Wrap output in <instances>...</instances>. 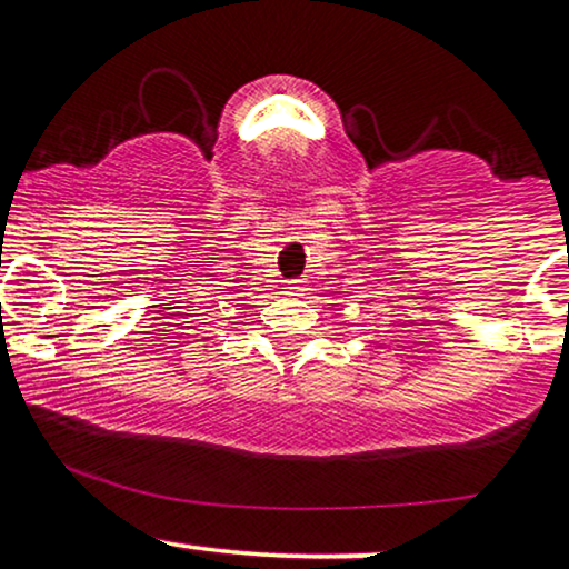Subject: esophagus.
<instances>
[{
	"instance_id": "1",
	"label": "esophagus",
	"mask_w": 569,
	"mask_h": 569,
	"mask_svg": "<svg viewBox=\"0 0 569 569\" xmlns=\"http://www.w3.org/2000/svg\"><path fill=\"white\" fill-rule=\"evenodd\" d=\"M286 291H289L291 297H299V293L305 291V280H289V283H286Z\"/></svg>"
}]
</instances>
